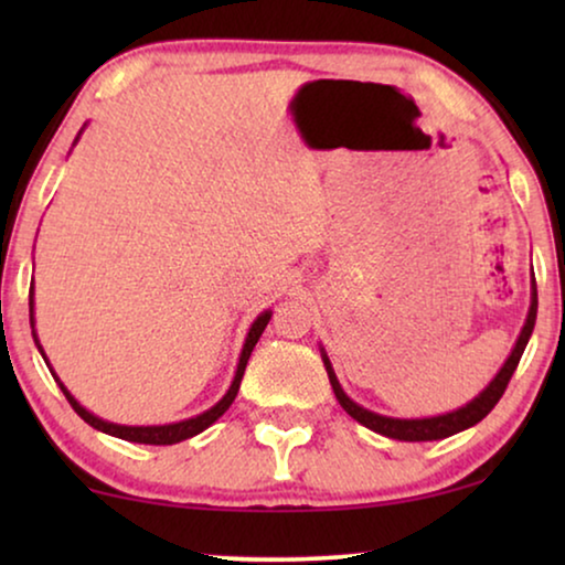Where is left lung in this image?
I'll return each mask as SVG.
<instances>
[{"label": "left lung", "instance_id": "left-lung-1", "mask_svg": "<svg viewBox=\"0 0 565 565\" xmlns=\"http://www.w3.org/2000/svg\"><path fill=\"white\" fill-rule=\"evenodd\" d=\"M535 316H537V288H535V282H532V306H530L527 321H524L522 334H520V339H516L514 350H512V354H509V360L504 362V367L499 370V375L493 377L489 388H486L476 401H470L468 406H462L452 414L431 416V419H391V416L367 412V408L354 404L352 398H347V393L342 391V385H339L334 370H331L327 358H323V365H327V373H329V381H331V388H334L337 401L342 404V408L352 416V419H358L362 424V427L373 429L383 437L401 439V443H431V439H445L450 435H458V431H462V429L473 427V424L481 422L483 416L499 404V398L504 396L509 381H512L516 365H520L522 352L530 342L532 329H535Z\"/></svg>", "mask_w": 565, "mask_h": 565}]
</instances>
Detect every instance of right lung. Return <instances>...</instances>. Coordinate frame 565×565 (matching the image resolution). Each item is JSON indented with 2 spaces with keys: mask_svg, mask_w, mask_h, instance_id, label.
Instances as JSON below:
<instances>
[{
  "mask_svg": "<svg viewBox=\"0 0 565 565\" xmlns=\"http://www.w3.org/2000/svg\"><path fill=\"white\" fill-rule=\"evenodd\" d=\"M30 308H33V292H30ZM269 321V311L262 313L257 321L252 323L249 329V337H246V344L242 350V358H238V367H236V377L234 383H231V388L226 396H223L218 404H215L213 408H207L205 414L195 416V419H188V422H177V424H167V427H120V424H110V422H103L97 419V416H92L87 408H82L79 404H76L72 393H68L64 385H61V391H64V396L68 398V404H72V408L76 414L82 416L84 422L89 424V427H95L99 431H107V435L113 437H120V439H128V443H141V445H174V443H182V439L188 437H195L200 435V431L211 427V424L218 419V416L226 414V408L234 404L236 393H238V385H242V377H244V370H246V362H249V354L254 350V344L259 342L262 331H265ZM38 350H41V344H38Z\"/></svg>",
  "mask_w": 565,
  "mask_h": 565,
  "instance_id": "add662e5",
  "label": "right lung"
}]
</instances>
